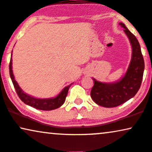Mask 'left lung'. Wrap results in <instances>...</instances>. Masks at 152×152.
Returning <instances> with one entry per match:
<instances>
[{"label": "left lung", "mask_w": 152, "mask_h": 152, "mask_svg": "<svg viewBox=\"0 0 152 152\" xmlns=\"http://www.w3.org/2000/svg\"><path fill=\"white\" fill-rule=\"evenodd\" d=\"M118 24L124 28L132 47L131 60L128 69L124 76L116 82H100L93 78L94 86L90 92L93 100L107 108L119 106L133 97L141 86L145 70V62L137 38L124 23Z\"/></svg>", "instance_id": "1"}]
</instances>
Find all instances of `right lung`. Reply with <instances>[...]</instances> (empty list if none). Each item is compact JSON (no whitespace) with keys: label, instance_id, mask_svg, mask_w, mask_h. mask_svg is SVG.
<instances>
[{"label":"right lung","instance_id":"add662e5","mask_svg":"<svg viewBox=\"0 0 152 152\" xmlns=\"http://www.w3.org/2000/svg\"><path fill=\"white\" fill-rule=\"evenodd\" d=\"M12 55V51L11 55ZM9 69H10V76L11 80H12L13 85H14L15 89L16 90L17 95H18L19 97H20L21 100L23 102L26 104L28 105V106L33 107L34 108H36L37 109H40V110H44V111H50L53 110V109H57L60 107L64 103L65 99H66V97L68 93L69 89V86L65 87L62 91L57 95L56 97H51V98H36L33 96H31L28 94L25 93L24 91L22 90V88L20 87L18 85L17 82L15 79L14 74L12 72V56L10 58V62L9 65Z\"/></svg>","mask_w":152,"mask_h":152}]
</instances>
